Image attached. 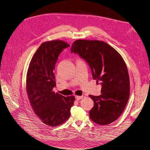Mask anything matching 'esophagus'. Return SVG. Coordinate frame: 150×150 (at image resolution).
<instances>
[{"label": "esophagus", "instance_id": "1", "mask_svg": "<svg viewBox=\"0 0 150 150\" xmlns=\"http://www.w3.org/2000/svg\"><path fill=\"white\" fill-rule=\"evenodd\" d=\"M76 100H78V101H79V100H80V99H82L83 98V96H76Z\"/></svg>", "mask_w": 150, "mask_h": 150}]
</instances>
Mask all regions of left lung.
<instances>
[{
    "label": "left lung",
    "mask_w": 150,
    "mask_h": 150,
    "mask_svg": "<svg viewBox=\"0 0 150 150\" xmlns=\"http://www.w3.org/2000/svg\"><path fill=\"white\" fill-rule=\"evenodd\" d=\"M71 52L78 54L88 63L93 79L101 85V95H89L94 101L89 111L91 120L101 125L116 121L129 97V74L123 59L114 48L100 40H77Z\"/></svg>",
    "instance_id": "1"
}]
</instances>
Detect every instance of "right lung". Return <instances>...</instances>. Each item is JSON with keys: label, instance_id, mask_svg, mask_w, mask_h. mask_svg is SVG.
<instances>
[{"label": "right lung", "instance_id": "obj_1", "mask_svg": "<svg viewBox=\"0 0 150 150\" xmlns=\"http://www.w3.org/2000/svg\"><path fill=\"white\" fill-rule=\"evenodd\" d=\"M68 47L62 40L42 43L34 54L27 74L26 91L35 114L44 124L59 126L67 121L73 106V96H64L53 91L56 87L54 70L59 56Z\"/></svg>", "mask_w": 150, "mask_h": 150}]
</instances>
